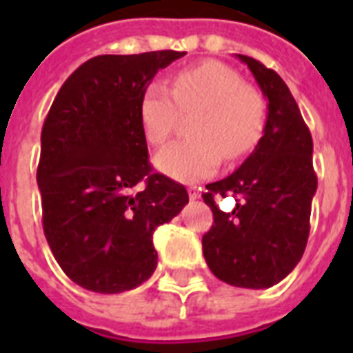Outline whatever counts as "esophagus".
Segmentation results:
<instances>
[{
	"instance_id": "esophagus-1",
	"label": "esophagus",
	"mask_w": 353,
	"mask_h": 353,
	"mask_svg": "<svg viewBox=\"0 0 353 353\" xmlns=\"http://www.w3.org/2000/svg\"><path fill=\"white\" fill-rule=\"evenodd\" d=\"M188 198L192 199H199V188H196V187H192V188H188Z\"/></svg>"
}]
</instances>
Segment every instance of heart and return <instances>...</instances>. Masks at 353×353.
I'll use <instances>...</instances> for the list:
<instances>
[{
	"mask_svg": "<svg viewBox=\"0 0 353 353\" xmlns=\"http://www.w3.org/2000/svg\"><path fill=\"white\" fill-rule=\"evenodd\" d=\"M192 139L176 141L155 155V166L177 181H199L220 166L221 157L236 161L258 144L265 126V104L256 90L243 85L234 69L203 62L177 71L170 90L154 82L144 91L139 117L148 143L170 137L179 113L196 112Z\"/></svg>",
	"mask_w": 353,
	"mask_h": 353,
	"instance_id": "b5f03b06",
	"label": "heart"
}]
</instances>
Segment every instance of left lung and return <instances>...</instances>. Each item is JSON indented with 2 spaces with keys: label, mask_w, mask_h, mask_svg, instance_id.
I'll list each match as a JSON object with an SVG mask.
<instances>
[{
  "label": "left lung",
  "mask_w": 353,
  "mask_h": 353,
  "mask_svg": "<svg viewBox=\"0 0 353 353\" xmlns=\"http://www.w3.org/2000/svg\"><path fill=\"white\" fill-rule=\"evenodd\" d=\"M268 101L263 135L238 170L207 185L205 203L214 225L203 236V256L220 280L236 288L265 290L301 262L317 192L313 141L285 82L263 63L236 54ZM232 193L239 203L223 213L214 194Z\"/></svg>",
  "instance_id": "8db88e82"
}]
</instances>
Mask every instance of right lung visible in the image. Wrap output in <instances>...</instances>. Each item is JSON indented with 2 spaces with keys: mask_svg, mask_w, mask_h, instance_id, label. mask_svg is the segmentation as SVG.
<instances>
[{
  "mask_svg": "<svg viewBox=\"0 0 353 353\" xmlns=\"http://www.w3.org/2000/svg\"><path fill=\"white\" fill-rule=\"evenodd\" d=\"M183 54L91 58L63 82L43 122L36 174L43 232L84 290L110 295L148 280L157 268L154 231L188 203L183 185L152 174L139 117L155 73Z\"/></svg>",
  "mask_w": 353,
  "mask_h": 353,
  "instance_id": "1",
  "label": "right lung"
}]
</instances>
